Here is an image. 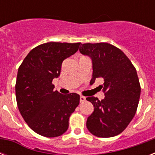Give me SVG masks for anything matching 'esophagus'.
Listing matches in <instances>:
<instances>
[{"instance_id":"esophagus-1","label":"esophagus","mask_w":155,"mask_h":155,"mask_svg":"<svg viewBox=\"0 0 155 155\" xmlns=\"http://www.w3.org/2000/svg\"><path fill=\"white\" fill-rule=\"evenodd\" d=\"M80 102H84L85 101H86V97H83V96H80Z\"/></svg>"}]
</instances>
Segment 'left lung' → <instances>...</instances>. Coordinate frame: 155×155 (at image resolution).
Returning a JSON list of instances; mask_svg holds the SVG:
<instances>
[{
  "label": "left lung",
  "mask_w": 155,
  "mask_h": 155,
  "mask_svg": "<svg viewBox=\"0 0 155 155\" xmlns=\"http://www.w3.org/2000/svg\"><path fill=\"white\" fill-rule=\"evenodd\" d=\"M80 52L91 58L92 78L104 80V98H86L94 106L87 117V128L95 136L111 137L122 132L134 117L141 87L137 71L124 52L106 42L81 44Z\"/></svg>",
  "instance_id": "left-lung-1"
}]
</instances>
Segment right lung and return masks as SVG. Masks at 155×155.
<instances>
[{"instance_id":"1","label":"right lung","mask_w":155,"mask_h":155,"mask_svg":"<svg viewBox=\"0 0 155 155\" xmlns=\"http://www.w3.org/2000/svg\"><path fill=\"white\" fill-rule=\"evenodd\" d=\"M80 42H47L28 54L18 68L16 99L23 119L31 130L47 137L67 131L69 117L80 104V95H63L52 80L60 75L65 58L77 51Z\"/></svg>"}]
</instances>
